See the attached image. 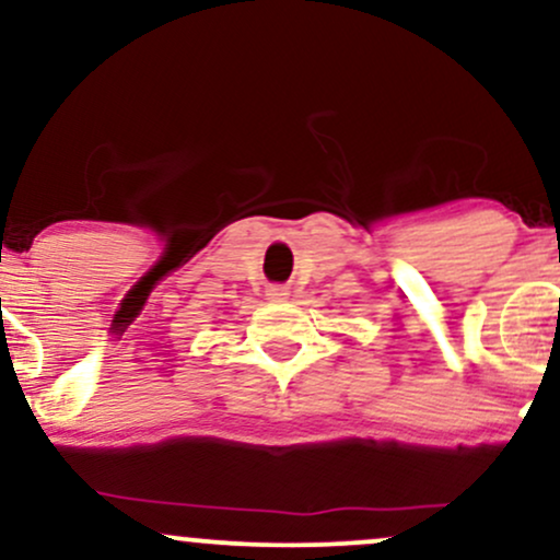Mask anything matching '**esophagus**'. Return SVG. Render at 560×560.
Wrapping results in <instances>:
<instances>
[{
    "mask_svg": "<svg viewBox=\"0 0 560 560\" xmlns=\"http://www.w3.org/2000/svg\"><path fill=\"white\" fill-rule=\"evenodd\" d=\"M266 298L271 300V302H284V300L289 298V287H284V284H273V287H268Z\"/></svg>",
    "mask_w": 560,
    "mask_h": 560,
    "instance_id": "34e87169",
    "label": "esophagus"
}]
</instances>
